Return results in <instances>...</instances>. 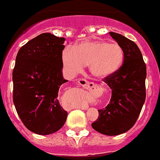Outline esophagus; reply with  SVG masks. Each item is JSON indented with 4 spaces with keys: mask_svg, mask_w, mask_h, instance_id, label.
<instances>
[{
    "mask_svg": "<svg viewBox=\"0 0 160 160\" xmlns=\"http://www.w3.org/2000/svg\"><path fill=\"white\" fill-rule=\"evenodd\" d=\"M78 84L80 85V86H82L84 89H91V88H93V87L94 86L93 83H89V81H87V80H84V79H79V80H78ZM80 108L84 109V108L83 107H80Z\"/></svg>",
    "mask_w": 160,
    "mask_h": 160,
    "instance_id": "34e87169",
    "label": "esophagus"
}]
</instances>
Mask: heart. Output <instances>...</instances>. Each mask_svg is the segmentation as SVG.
<instances>
[{"label":"heart","mask_w":160,"mask_h":160,"mask_svg":"<svg viewBox=\"0 0 160 160\" xmlns=\"http://www.w3.org/2000/svg\"><path fill=\"white\" fill-rule=\"evenodd\" d=\"M62 62L70 76H76L85 66L98 79L111 77L121 69L124 50L120 44L104 40H88L62 51Z\"/></svg>","instance_id":"b5f03b06"}]
</instances>
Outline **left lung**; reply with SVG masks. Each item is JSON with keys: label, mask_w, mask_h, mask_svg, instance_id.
I'll use <instances>...</instances> for the list:
<instances>
[{"label": "left lung", "mask_w": 160, "mask_h": 160, "mask_svg": "<svg viewBox=\"0 0 160 160\" xmlns=\"http://www.w3.org/2000/svg\"><path fill=\"white\" fill-rule=\"evenodd\" d=\"M109 34L124 50L121 69L104 82L112 89L107 107L98 110L93 129L106 136H118L129 131L136 123L145 100L146 66L141 50L133 41L123 35Z\"/></svg>", "instance_id": "1"}]
</instances>
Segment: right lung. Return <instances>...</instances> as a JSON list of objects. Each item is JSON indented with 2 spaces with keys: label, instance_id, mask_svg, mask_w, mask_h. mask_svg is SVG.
Segmentation results:
<instances>
[{
  "label": "right lung",
  "instance_id": "1",
  "mask_svg": "<svg viewBox=\"0 0 160 160\" xmlns=\"http://www.w3.org/2000/svg\"><path fill=\"white\" fill-rule=\"evenodd\" d=\"M64 38L41 33L21 47L13 71V101L17 113L30 132L49 135L63 127L67 112L58 91L67 82L62 75Z\"/></svg>",
  "mask_w": 160,
  "mask_h": 160
}]
</instances>
